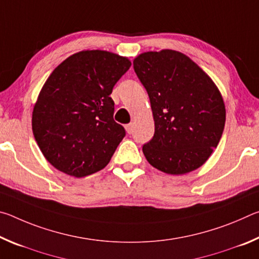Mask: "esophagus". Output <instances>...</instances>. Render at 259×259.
<instances>
[{"instance_id": "obj_1", "label": "esophagus", "mask_w": 259, "mask_h": 259, "mask_svg": "<svg viewBox=\"0 0 259 259\" xmlns=\"http://www.w3.org/2000/svg\"><path fill=\"white\" fill-rule=\"evenodd\" d=\"M125 130H126V133H128L129 135L133 134V133H134V124H133V123L126 124V125H125Z\"/></svg>"}]
</instances>
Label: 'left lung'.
I'll list each match as a JSON object with an SVG mask.
<instances>
[{"instance_id": "1", "label": "left lung", "mask_w": 259, "mask_h": 259, "mask_svg": "<svg viewBox=\"0 0 259 259\" xmlns=\"http://www.w3.org/2000/svg\"><path fill=\"white\" fill-rule=\"evenodd\" d=\"M134 69L150 97L155 125L143 146L146 160L170 175L200 168L224 131L225 105L216 84L175 50L144 52L135 58Z\"/></svg>"}]
</instances>
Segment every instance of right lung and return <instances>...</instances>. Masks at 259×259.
Returning <instances> with one entry per match:
<instances>
[{"label": "right lung", "instance_id": "add662e5", "mask_svg": "<svg viewBox=\"0 0 259 259\" xmlns=\"http://www.w3.org/2000/svg\"><path fill=\"white\" fill-rule=\"evenodd\" d=\"M131 63L103 50L74 54L55 68L33 109L35 140L50 163L69 176L104 169L125 136L109 97Z\"/></svg>", "mask_w": 259, "mask_h": 259}]
</instances>
